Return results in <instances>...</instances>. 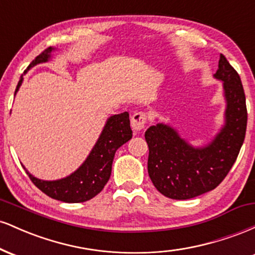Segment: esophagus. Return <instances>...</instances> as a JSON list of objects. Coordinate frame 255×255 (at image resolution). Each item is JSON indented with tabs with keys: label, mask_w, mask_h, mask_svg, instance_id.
Listing matches in <instances>:
<instances>
[{
	"label": "esophagus",
	"mask_w": 255,
	"mask_h": 255,
	"mask_svg": "<svg viewBox=\"0 0 255 255\" xmlns=\"http://www.w3.org/2000/svg\"><path fill=\"white\" fill-rule=\"evenodd\" d=\"M146 124V114L145 113H135L130 119V126L133 130L139 131L144 129Z\"/></svg>",
	"instance_id": "1"
}]
</instances>
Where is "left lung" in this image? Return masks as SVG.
Segmentation results:
<instances>
[{
	"label": "left lung",
	"mask_w": 255,
	"mask_h": 255,
	"mask_svg": "<svg viewBox=\"0 0 255 255\" xmlns=\"http://www.w3.org/2000/svg\"><path fill=\"white\" fill-rule=\"evenodd\" d=\"M223 83L224 125L212 141L195 147L171 126L157 124L145 131L147 170L157 191L166 198L186 200L215 189L235 163L247 128L246 96L238 72L221 54L213 75Z\"/></svg>",
	"instance_id": "8db88e82"
}]
</instances>
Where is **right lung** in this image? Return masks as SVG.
<instances>
[{
	"label": "right lung",
	"mask_w": 255,
	"mask_h": 255,
	"mask_svg": "<svg viewBox=\"0 0 255 255\" xmlns=\"http://www.w3.org/2000/svg\"><path fill=\"white\" fill-rule=\"evenodd\" d=\"M55 48L45 49L30 63L24 74L28 69L39 63L48 62L51 58V52ZM24 77H20L15 93L21 86ZM131 139V129L129 125V114L127 111L113 115L105 122V126L99 135L97 142L91 150L85 162L74 172L60 180L46 181L34 177L26 168L28 177L36 184V187L45 193L48 197L63 203H84L95 198L102 192L109 181L111 175V165L114 157L119 147Z\"/></svg>",
	"instance_id": "1"
}]
</instances>
